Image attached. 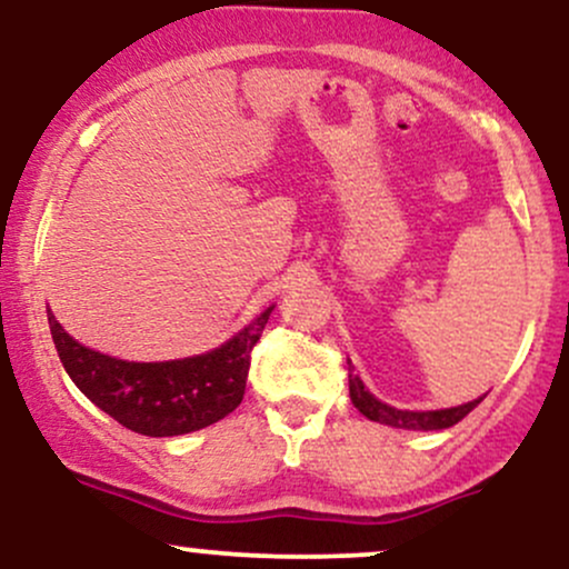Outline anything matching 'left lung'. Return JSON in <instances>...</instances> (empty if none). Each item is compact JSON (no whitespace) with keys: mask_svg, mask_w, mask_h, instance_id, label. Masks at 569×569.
<instances>
[{"mask_svg":"<svg viewBox=\"0 0 569 569\" xmlns=\"http://www.w3.org/2000/svg\"><path fill=\"white\" fill-rule=\"evenodd\" d=\"M348 370H351V361H348ZM348 389H351V402L353 408L359 410L361 416H367L370 421L386 423V427L397 429H423V432H432V429H448L453 423H459L461 418L478 408L480 399H472V402L459 405V408H446V410H399L391 408V405L380 402L365 389L359 376H348Z\"/></svg>","mask_w":569,"mask_h":569,"instance_id":"left-lung-1","label":"left lung"}]
</instances>
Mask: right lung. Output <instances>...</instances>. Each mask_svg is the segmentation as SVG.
<instances>
[{
	"instance_id": "1",
	"label": "right lung",
	"mask_w": 569,
	"mask_h": 569,
	"mask_svg": "<svg viewBox=\"0 0 569 569\" xmlns=\"http://www.w3.org/2000/svg\"><path fill=\"white\" fill-rule=\"evenodd\" d=\"M272 308L216 351L174 361H123L74 342L48 310L67 376L97 408L148 437L197 432L229 416L246 395L248 367Z\"/></svg>"
}]
</instances>
